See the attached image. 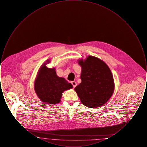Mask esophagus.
<instances>
[{
  "label": "esophagus",
  "instance_id": "obj_1",
  "mask_svg": "<svg viewBox=\"0 0 147 147\" xmlns=\"http://www.w3.org/2000/svg\"><path fill=\"white\" fill-rule=\"evenodd\" d=\"M71 84H72V85H73V88H75V87L77 86V83H76V82H74V81H73V82H71Z\"/></svg>",
  "mask_w": 147,
  "mask_h": 147
}]
</instances>
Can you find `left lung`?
I'll return each mask as SVG.
<instances>
[{
  "label": "left lung",
  "instance_id": "1",
  "mask_svg": "<svg viewBox=\"0 0 147 147\" xmlns=\"http://www.w3.org/2000/svg\"><path fill=\"white\" fill-rule=\"evenodd\" d=\"M82 70V83L74 90L82 103L95 108L102 106L112 96L114 90L113 78L107 64L101 59L89 56L79 61Z\"/></svg>",
  "mask_w": 147,
  "mask_h": 147
}]
</instances>
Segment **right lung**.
Returning <instances> with one entry per match:
<instances>
[{"label": "right lung", "mask_w": 147, "mask_h": 147, "mask_svg": "<svg viewBox=\"0 0 147 147\" xmlns=\"http://www.w3.org/2000/svg\"><path fill=\"white\" fill-rule=\"evenodd\" d=\"M44 63L35 80V90L39 98L45 103L55 104L61 101L64 91L73 88L71 83L63 78L58 77L55 68H48Z\"/></svg>", "instance_id": "1"}]
</instances>
